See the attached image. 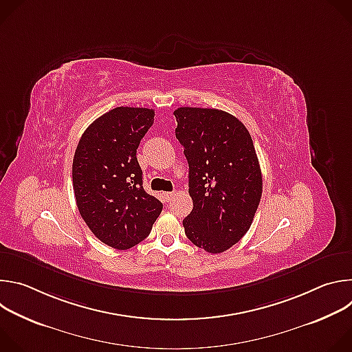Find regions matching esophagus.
Wrapping results in <instances>:
<instances>
[{"mask_svg":"<svg viewBox=\"0 0 352 352\" xmlns=\"http://www.w3.org/2000/svg\"><path fill=\"white\" fill-rule=\"evenodd\" d=\"M174 195H175L174 192H166V193H163V196H164V199H166V200H170Z\"/></svg>","mask_w":352,"mask_h":352,"instance_id":"esophagus-1","label":"esophagus"}]
</instances>
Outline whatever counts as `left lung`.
<instances>
[{
  "mask_svg": "<svg viewBox=\"0 0 352 352\" xmlns=\"http://www.w3.org/2000/svg\"><path fill=\"white\" fill-rule=\"evenodd\" d=\"M175 136L189 166L193 209L182 224L188 239L221 254L248 232L262 197V171L245 125L216 109L174 111Z\"/></svg>",
  "mask_w": 352,
  "mask_h": 352,
  "instance_id": "obj_1",
  "label": "left lung"
}]
</instances>
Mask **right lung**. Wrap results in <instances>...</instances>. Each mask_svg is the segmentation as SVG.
<instances>
[{"label": "right lung", "instance_id": "1", "mask_svg": "<svg viewBox=\"0 0 352 352\" xmlns=\"http://www.w3.org/2000/svg\"><path fill=\"white\" fill-rule=\"evenodd\" d=\"M153 122L152 109H113L86 128L75 150L72 184L79 213L100 241L120 250L143 241L163 210L160 200L143 189L136 159Z\"/></svg>", "mask_w": 352, "mask_h": 352}]
</instances>
